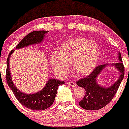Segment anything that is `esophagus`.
Here are the masks:
<instances>
[{
  "instance_id": "1",
  "label": "esophagus",
  "mask_w": 129,
  "mask_h": 129,
  "mask_svg": "<svg viewBox=\"0 0 129 129\" xmlns=\"http://www.w3.org/2000/svg\"><path fill=\"white\" fill-rule=\"evenodd\" d=\"M68 85H69V86L72 87H76V84H75L74 82H72V81H70V82H68Z\"/></svg>"
}]
</instances>
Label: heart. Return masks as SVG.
Listing matches in <instances>:
<instances>
[{
  "label": "heart",
  "instance_id": "1",
  "mask_svg": "<svg viewBox=\"0 0 129 129\" xmlns=\"http://www.w3.org/2000/svg\"><path fill=\"white\" fill-rule=\"evenodd\" d=\"M100 50L93 41L83 37H75L63 43L59 52L51 55V64L59 76L65 77L70 70V63L75 74L79 76L89 75L99 61Z\"/></svg>",
  "mask_w": 129,
  "mask_h": 129
}]
</instances>
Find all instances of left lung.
I'll return each mask as SVG.
<instances>
[{
    "mask_svg": "<svg viewBox=\"0 0 129 129\" xmlns=\"http://www.w3.org/2000/svg\"><path fill=\"white\" fill-rule=\"evenodd\" d=\"M118 59L120 61L119 62L112 64L105 63L100 65L96 67L87 77L77 81V85L84 88L86 91L84 97L79 103L81 107L91 111L99 110L111 102L120 86L124 74V68L120 52H119ZM109 65L114 66L117 69L119 73V77L113 84L105 88L98 83L96 78L102 70Z\"/></svg>",
    "mask_w": 129,
    "mask_h": 129,
    "instance_id": "8db88e82",
    "label": "left lung"
}]
</instances>
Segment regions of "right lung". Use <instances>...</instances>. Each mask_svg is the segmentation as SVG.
<instances>
[{"label": "right lung", "instance_id": "obj_1", "mask_svg": "<svg viewBox=\"0 0 129 129\" xmlns=\"http://www.w3.org/2000/svg\"><path fill=\"white\" fill-rule=\"evenodd\" d=\"M48 31L40 30L34 31L26 35L16 47V49L24 48L42 42L45 34ZM14 50H12L8 55L7 61V74L6 79L8 87L11 89L16 98L21 104L27 108L35 111H42L50 107L54 103L57 94V88L59 85L64 84V81L53 78H50L44 87L40 91L35 93H25L15 86L12 81L10 72V58Z\"/></svg>", "mask_w": 129, "mask_h": 129}]
</instances>
